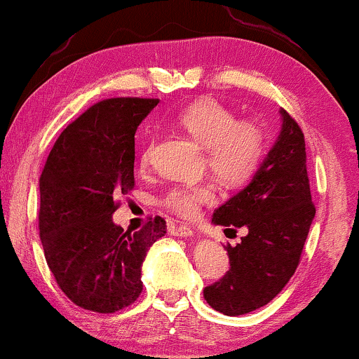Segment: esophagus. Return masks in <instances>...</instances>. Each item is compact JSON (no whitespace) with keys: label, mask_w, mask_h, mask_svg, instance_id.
<instances>
[{"label":"esophagus","mask_w":359,"mask_h":359,"mask_svg":"<svg viewBox=\"0 0 359 359\" xmlns=\"http://www.w3.org/2000/svg\"><path fill=\"white\" fill-rule=\"evenodd\" d=\"M170 233L174 235V237H180V238H187V237H192V235H195L194 230L187 225L170 226Z\"/></svg>","instance_id":"1"}]
</instances>
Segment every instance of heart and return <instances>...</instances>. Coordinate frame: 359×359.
<instances>
[{
  "instance_id": "obj_1",
  "label": "heart",
  "mask_w": 359,
  "mask_h": 359,
  "mask_svg": "<svg viewBox=\"0 0 359 359\" xmlns=\"http://www.w3.org/2000/svg\"><path fill=\"white\" fill-rule=\"evenodd\" d=\"M177 126L205 149L207 165L226 184L248 180L265 152V130L255 121H237L232 109L212 97L190 104L177 116ZM154 144L140 154V169L152 161ZM215 187L212 182L182 184L172 187L162 198V205L182 219L197 217L202 205L212 203Z\"/></svg>"
}]
</instances>
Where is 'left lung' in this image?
Instances as JSON below:
<instances>
[{
  "label": "left lung",
  "instance_id": "8db88e82",
  "mask_svg": "<svg viewBox=\"0 0 359 359\" xmlns=\"http://www.w3.org/2000/svg\"><path fill=\"white\" fill-rule=\"evenodd\" d=\"M280 116L278 139L252 182L213 212L215 225L248 229L242 242L225 247L230 269L224 278L203 290L208 305L226 316L265 306L283 290L300 263L315 219L305 135L285 109Z\"/></svg>",
  "mask_w": 359,
  "mask_h": 359
}]
</instances>
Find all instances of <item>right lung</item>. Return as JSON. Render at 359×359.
Segmentation results:
<instances>
[{
  "label": "right lung",
  "instance_id": "obj_1",
  "mask_svg": "<svg viewBox=\"0 0 359 359\" xmlns=\"http://www.w3.org/2000/svg\"><path fill=\"white\" fill-rule=\"evenodd\" d=\"M158 99L94 104L62 130L39 179V237L59 288L84 310L116 313L142 292L140 269L165 235L154 217L137 232L112 222L116 197L134 189V135Z\"/></svg>",
  "mask_w": 359,
  "mask_h": 359
}]
</instances>
